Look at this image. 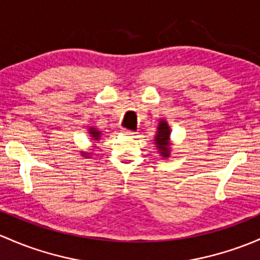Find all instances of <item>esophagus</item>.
<instances>
[{"label":"esophagus","instance_id":"obj_1","mask_svg":"<svg viewBox=\"0 0 260 260\" xmlns=\"http://www.w3.org/2000/svg\"><path fill=\"white\" fill-rule=\"evenodd\" d=\"M122 133H124V135H128V136L135 135V132H133V131L127 129V128H122Z\"/></svg>","mask_w":260,"mask_h":260}]
</instances>
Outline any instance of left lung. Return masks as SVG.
<instances>
[{
	"mask_svg": "<svg viewBox=\"0 0 260 260\" xmlns=\"http://www.w3.org/2000/svg\"><path fill=\"white\" fill-rule=\"evenodd\" d=\"M169 135H171L169 125L167 124V122L160 121L154 141L157 143V147L159 148V153L163 157H168L169 155Z\"/></svg>",
	"mask_w": 260,
	"mask_h": 260,
	"instance_id": "obj_1",
	"label": "left lung"
}]
</instances>
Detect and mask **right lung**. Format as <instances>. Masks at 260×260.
Listing matches in <instances>:
<instances>
[{
    "label": "right lung",
    "mask_w": 260,
    "mask_h": 260,
    "mask_svg": "<svg viewBox=\"0 0 260 260\" xmlns=\"http://www.w3.org/2000/svg\"><path fill=\"white\" fill-rule=\"evenodd\" d=\"M89 135L92 136V138H94V139H98V138H100L101 133L98 132L97 129H94V128H89Z\"/></svg>",
    "instance_id": "obj_1"
}]
</instances>
